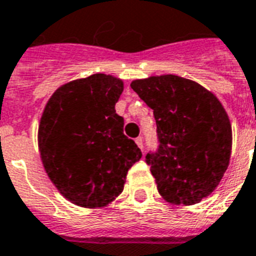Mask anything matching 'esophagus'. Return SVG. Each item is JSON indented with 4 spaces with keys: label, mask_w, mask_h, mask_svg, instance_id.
<instances>
[{
    "label": "esophagus",
    "mask_w": 256,
    "mask_h": 256,
    "mask_svg": "<svg viewBox=\"0 0 256 256\" xmlns=\"http://www.w3.org/2000/svg\"><path fill=\"white\" fill-rule=\"evenodd\" d=\"M136 144L138 145V148H140V149H144V141H142L141 136L136 138Z\"/></svg>",
    "instance_id": "1"
}]
</instances>
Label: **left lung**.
Returning a JSON list of instances; mask_svg holds the SVG:
<instances>
[{
	"instance_id": "1",
	"label": "left lung",
	"mask_w": 256,
	"mask_h": 256,
	"mask_svg": "<svg viewBox=\"0 0 256 256\" xmlns=\"http://www.w3.org/2000/svg\"><path fill=\"white\" fill-rule=\"evenodd\" d=\"M153 110L158 149L145 161L160 194L172 204L200 202L219 185L230 164L232 130L214 94L176 75L132 82Z\"/></svg>"
}]
</instances>
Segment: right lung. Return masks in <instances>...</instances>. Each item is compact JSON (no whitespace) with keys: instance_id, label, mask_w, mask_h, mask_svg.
Here are the masks:
<instances>
[{"instance_id":"right-lung-1","label":"right lung","mask_w":256,"mask_h":256,"mask_svg":"<svg viewBox=\"0 0 256 256\" xmlns=\"http://www.w3.org/2000/svg\"><path fill=\"white\" fill-rule=\"evenodd\" d=\"M122 91L120 79L95 74L62 86L44 108L38 126L42 165L58 192L76 206H107L141 160L115 112Z\"/></svg>"}]
</instances>
